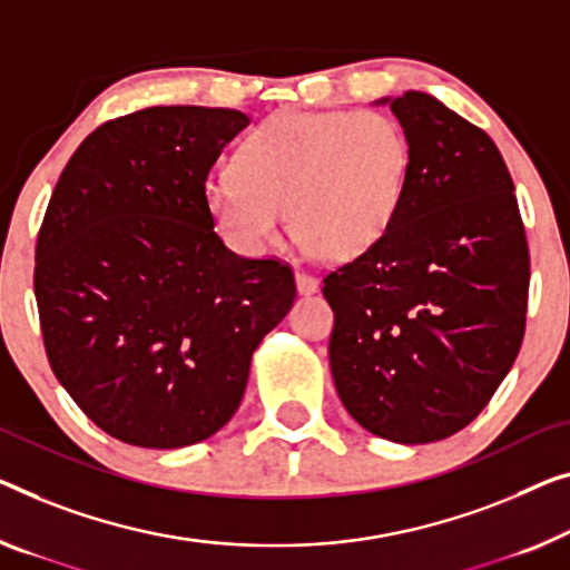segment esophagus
I'll use <instances>...</instances> for the list:
<instances>
[{"label":"esophagus","instance_id":"obj_1","mask_svg":"<svg viewBox=\"0 0 570 570\" xmlns=\"http://www.w3.org/2000/svg\"><path fill=\"white\" fill-rule=\"evenodd\" d=\"M296 292L299 294H314L320 288V282L309 274H304V271H296Z\"/></svg>","mask_w":570,"mask_h":570}]
</instances>
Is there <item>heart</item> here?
<instances>
[{"instance_id":"b5f03b06","label":"heart","mask_w":570,"mask_h":570,"mask_svg":"<svg viewBox=\"0 0 570 570\" xmlns=\"http://www.w3.org/2000/svg\"><path fill=\"white\" fill-rule=\"evenodd\" d=\"M233 168L204 184V207L233 250H268L288 209L304 248L325 261H353L376 248L396 223L410 140L394 117L373 109H288L243 140Z\"/></svg>"}]
</instances>
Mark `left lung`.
Here are the masks:
<instances>
[{
    "label": "left lung",
    "mask_w": 570,
    "mask_h": 570,
    "mask_svg": "<svg viewBox=\"0 0 570 570\" xmlns=\"http://www.w3.org/2000/svg\"><path fill=\"white\" fill-rule=\"evenodd\" d=\"M389 105L410 140L396 223L325 276L330 368L347 414L402 445L475 420L520 353L530 253L502 153L424 91Z\"/></svg>",
    "instance_id": "obj_1"
}]
</instances>
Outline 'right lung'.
I'll list each match as a JSON object with an SVG mask.
<instances>
[{
    "instance_id": "1",
    "label": "right lung",
    "mask_w": 570,
    "mask_h": 570,
    "mask_svg": "<svg viewBox=\"0 0 570 570\" xmlns=\"http://www.w3.org/2000/svg\"><path fill=\"white\" fill-rule=\"evenodd\" d=\"M248 125L237 109H140L97 127L50 197L36 248L50 368L127 445L223 430L294 304L292 268L237 256L204 207L209 168Z\"/></svg>"
}]
</instances>
